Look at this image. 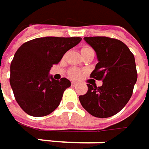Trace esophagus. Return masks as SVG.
<instances>
[{
    "label": "esophagus",
    "instance_id": "34e87169",
    "mask_svg": "<svg viewBox=\"0 0 149 149\" xmlns=\"http://www.w3.org/2000/svg\"><path fill=\"white\" fill-rule=\"evenodd\" d=\"M71 85H72V86H74H74H77L78 83H76V82H74V81H72Z\"/></svg>",
    "mask_w": 149,
    "mask_h": 149
}]
</instances>
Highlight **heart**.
<instances>
[{
	"instance_id": "obj_1",
	"label": "heart",
	"mask_w": 149,
	"mask_h": 149,
	"mask_svg": "<svg viewBox=\"0 0 149 149\" xmlns=\"http://www.w3.org/2000/svg\"><path fill=\"white\" fill-rule=\"evenodd\" d=\"M90 49H92V48H90L89 46H84L83 48L81 49V52H82V54H84L86 51H89ZM82 74H83V71L81 70L77 69V68H72L69 71V76L71 79H79L82 76Z\"/></svg>"
}]
</instances>
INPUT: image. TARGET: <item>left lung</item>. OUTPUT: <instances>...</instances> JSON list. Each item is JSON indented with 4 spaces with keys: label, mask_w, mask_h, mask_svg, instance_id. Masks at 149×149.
Returning <instances> with one entry per match:
<instances>
[{
    "label": "left lung",
    "mask_w": 149,
    "mask_h": 149,
    "mask_svg": "<svg viewBox=\"0 0 149 149\" xmlns=\"http://www.w3.org/2000/svg\"><path fill=\"white\" fill-rule=\"evenodd\" d=\"M95 49L99 63L90 77L102 80L97 87L88 84V91L79 96L81 105L91 115L109 118L118 113L130 100L137 81L134 56L129 47L117 39L106 36L84 37Z\"/></svg>",
    "instance_id": "left-lung-1"
}]
</instances>
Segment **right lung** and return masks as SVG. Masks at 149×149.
I'll use <instances>...</instances> for the list:
<instances>
[{
    "instance_id": "1",
    "label": "right lung",
    "mask_w": 149,
    "mask_h": 149,
    "mask_svg": "<svg viewBox=\"0 0 149 149\" xmlns=\"http://www.w3.org/2000/svg\"><path fill=\"white\" fill-rule=\"evenodd\" d=\"M80 37L36 38L24 43L10 64V84L15 99L27 114L43 117L60 105L71 83L66 78L55 80L49 76L66 52L81 41Z\"/></svg>"
}]
</instances>
